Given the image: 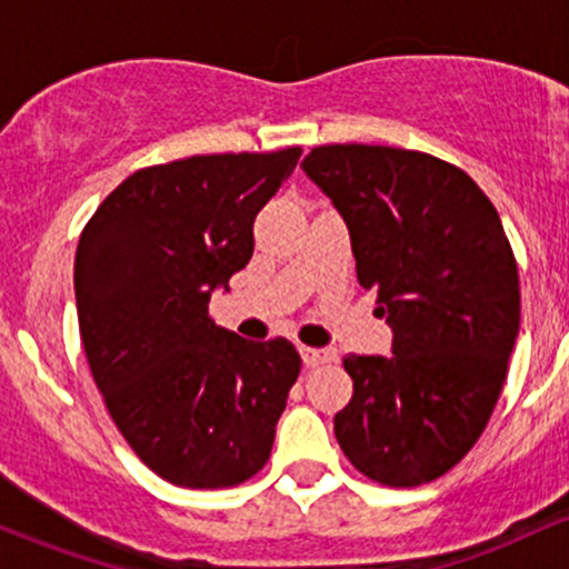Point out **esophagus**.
Returning a JSON list of instances; mask_svg holds the SVG:
<instances>
[{
    "mask_svg": "<svg viewBox=\"0 0 569 569\" xmlns=\"http://www.w3.org/2000/svg\"><path fill=\"white\" fill-rule=\"evenodd\" d=\"M299 356H302L305 367L312 369V367H321V363H329L335 361V350H326V348H299Z\"/></svg>",
    "mask_w": 569,
    "mask_h": 569,
    "instance_id": "obj_1",
    "label": "esophagus"
}]
</instances>
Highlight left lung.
Segmentation results:
<instances>
[{"label":"left lung","instance_id":"8db88e82","mask_svg":"<svg viewBox=\"0 0 569 569\" xmlns=\"http://www.w3.org/2000/svg\"><path fill=\"white\" fill-rule=\"evenodd\" d=\"M350 232L356 272L393 331L390 356H348L335 415L348 460L388 487L439 479L473 447L519 337V272L498 211L439 158L331 143L302 160Z\"/></svg>","mask_w":569,"mask_h":569}]
</instances>
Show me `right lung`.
Returning <instances> with one entry per match:
<instances>
[{"mask_svg": "<svg viewBox=\"0 0 569 569\" xmlns=\"http://www.w3.org/2000/svg\"><path fill=\"white\" fill-rule=\"evenodd\" d=\"M302 149L198 154L128 176L74 259L80 335L114 426L143 466L189 489L234 487L270 460L302 358L208 318L253 253V219Z\"/></svg>", "mask_w": 569, "mask_h": 569, "instance_id": "add662e5", "label": "right lung"}]
</instances>
